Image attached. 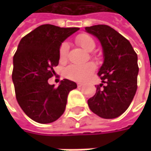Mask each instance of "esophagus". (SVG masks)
I'll use <instances>...</instances> for the list:
<instances>
[{"mask_svg": "<svg viewBox=\"0 0 151 151\" xmlns=\"http://www.w3.org/2000/svg\"><path fill=\"white\" fill-rule=\"evenodd\" d=\"M82 86H83V84H82V83H80V82H78V83H77V86H78V87H81Z\"/></svg>", "mask_w": 151, "mask_h": 151, "instance_id": "esophagus-1", "label": "esophagus"}]
</instances>
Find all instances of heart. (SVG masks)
Masks as SVG:
<instances>
[{
  "mask_svg": "<svg viewBox=\"0 0 151 151\" xmlns=\"http://www.w3.org/2000/svg\"><path fill=\"white\" fill-rule=\"evenodd\" d=\"M76 42L87 51H91L95 48L94 39L86 33H81L76 36ZM69 53V44L64 42L59 49V58L60 62L66 61ZM96 70V65L93 62H87L81 65L73 64L65 69L64 75L67 79L74 81L83 82L90 77V76Z\"/></svg>",
  "mask_w": 151,
  "mask_h": 151,
  "instance_id": "1",
  "label": "heart"
}]
</instances>
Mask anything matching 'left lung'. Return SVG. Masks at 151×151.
<instances>
[{
	"instance_id": "8db88e82",
	"label": "left lung",
	"mask_w": 151,
	"mask_h": 151,
	"mask_svg": "<svg viewBox=\"0 0 151 151\" xmlns=\"http://www.w3.org/2000/svg\"><path fill=\"white\" fill-rule=\"evenodd\" d=\"M86 31L101 42L104 63L97 75L102 83L88 99L91 112L102 119H115L129 107L137 91L138 57L129 41L113 27L99 24Z\"/></svg>"
}]
</instances>
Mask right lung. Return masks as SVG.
<instances>
[{"mask_svg": "<svg viewBox=\"0 0 151 151\" xmlns=\"http://www.w3.org/2000/svg\"><path fill=\"white\" fill-rule=\"evenodd\" d=\"M79 27H60L44 24L21 39L13 57L12 81L21 108L39 124L55 122L65 110L69 92L76 82L64 79L55 87L48 80L59 65L61 43Z\"/></svg>", "mask_w": 151, "mask_h": 151, "instance_id": "add662e5", "label": "right lung"}]
</instances>
